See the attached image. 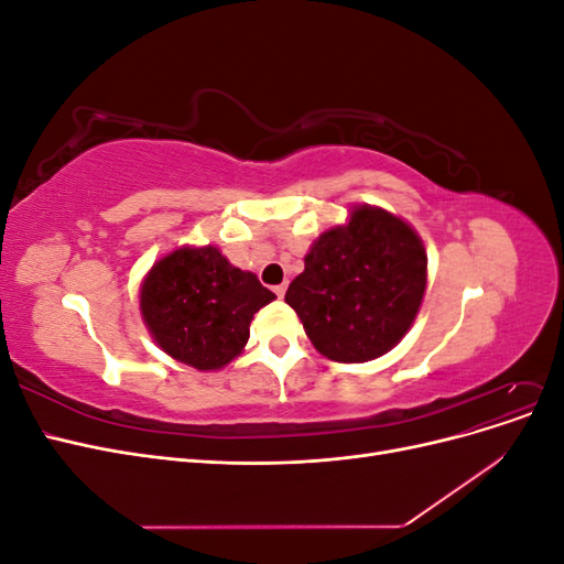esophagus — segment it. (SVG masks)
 <instances>
[{
	"label": "esophagus",
	"mask_w": 564,
	"mask_h": 564,
	"mask_svg": "<svg viewBox=\"0 0 564 564\" xmlns=\"http://www.w3.org/2000/svg\"><path fill=\"white\" fill-rule=\"evenodd\" d=\"M284 292H286V282H282V284H278V286H275V294H278L280 299L284 296Z\"/></svg>",
	"instance_id": "34e87169"
}]
</instances>
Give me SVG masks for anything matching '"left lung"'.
Segmentation results:
<instances>
[{
	"mask_svg": "<svg viewBox=\"0 0 564 564\" xmlns=\"http://www.w3.org/2000/svg\"><path fill=\"white\" fill-rule=\"evenodd\" d=\"M425 249L404 220L357 207L319 235L284 301L313 346L336 362H367L412 327L425 292Z\"/></svg>",
	"mask_w": 564,
	"mask_h": 564,
	"instance_id": "8db88e82",
	"label": "left lung"
}]
</instances>
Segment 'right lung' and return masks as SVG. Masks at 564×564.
I'll return each instance as SVG.
<instances>
[{"label": "right lung", "mask_w": 564, "mask_h": 564, "mask_svg": "<svg viewBox=\"0 0 564 564\" xmlns=\"http://www.w3.org/2000/svg\"><path fill=\"white\" fill-rule=\"evenodd\" d=\"M275 294L216 247L178 249L150 270L141 313L158 346L195 369H220L242 352L249 324Z\"/></svg>", "instance_id": "1"}]
</instances>
